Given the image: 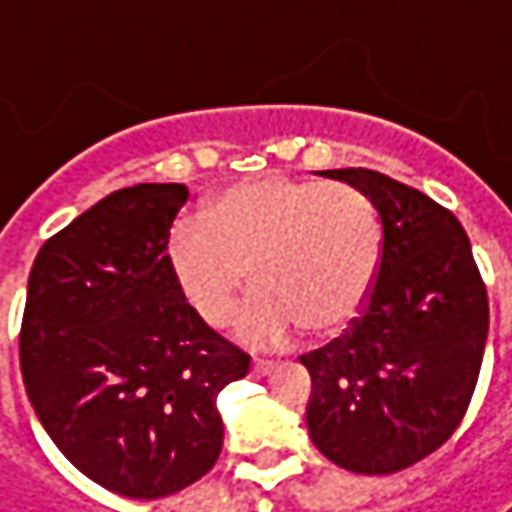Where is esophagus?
Returning a JSON list of instances; mask_svg holds the SVG:
<instances>
[{
	"mask_svg": "<svg viewBox=\"0 0 512 512\" xmlns=\"http://www.w3.org/2000/svg\"><path fill=\"white\" fill-rule=\"evenodd\" d=\"M275 369V361H266V358H255L252 361V375H269Z\"/></svg>",
	"mask_w": 512,
	"mask_h": 512,
	"instance_id": "obj_1",
	"label": "esophagus"
}]
</instances>
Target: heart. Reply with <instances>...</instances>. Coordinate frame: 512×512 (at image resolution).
Returning <instances> with one entry per match:
<instances>
[{"label": "heart", "mask_w": 512, "mask_h": 512, "mask_svg": "<svg viewBox=\"0 0 512 512\" xmlns=\"http://www.w3.org/2000/svg\"><path fill=\"white\" fill-rule=\"evenodd\" d=\"M384 229L367 194L349 183L257 174L217 191L203 220L168 234V269L189 306L212 326L237 321L243 341L278 346L300 326L335 335L352 321L378 278Z\"/></svg>", "instance_id": "obj_1"}]
</instances>
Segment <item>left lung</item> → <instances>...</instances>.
<instances>
[{
  "mask_svg": "<svg viewBox=\"0 0 512 512\" xmlns=\"http://www.w3.org/2000/svg\"><path fill=\"white\" fill-rule=\"evenodd\" d=\"M372 200L384 229L378 278L341 338L300 355L306 427L332 464L389 476L435 453L470 407L490 306L470 237L427 194L369 168H332Z\"/></svg>",
  "mask_w": 512,
  "mask_h": 512,
  "instance_id": "left-lung-1",
  "label": "left lung"
}]
</instances>
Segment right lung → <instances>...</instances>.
I'll use <instances>...</instances> for the list:
<instances>
[{
  "mask_svg": "<svg viewBox=\"0 0 512 512\" xmlns=\"http://www.w3.org/2000/svg\"><path fill=\"white\" fill-rule=\"evenodd\" d=\"M183 183L102 197L39 249L19 364L45 433L82 476L125 499H163L214 467L217 392L249 355L203 321L168 269Z\"/></svg>",
  "mask_w": 512,
  "mask_h": 512,
  "instance_id": "obj_1",
  "label": "right lung"
}]
</instances>
